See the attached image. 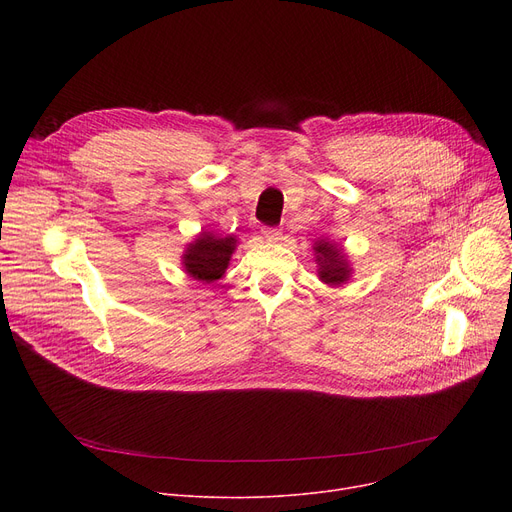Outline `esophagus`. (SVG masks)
I'll return each mask as SVG.
<instances>
[{"mask_svg":"<svg viewBox=\"0 0 512 512\" xmlns=\"http://www.w3.org/2000/svg\"><path fill=\"white\" fill-rule=\"evenodd\" d=\"M261 234H263V238H265L267 242H278L280 236H282V232H280L278 228H263Z\"/></svg>","mask_w":512,"mask_h":512,"instance_id":"1","label":"esophagus"}]
</instances>
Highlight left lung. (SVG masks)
Here are the masks:
<instances>
[{
  "label": "left lung",
  "instance_id": "8db88e82",
  "mask_svg": "<svg viewBox=\"0 0 512 512\" xmlns=\"http://www.w3.org/2000/svg\"><path fill=\"white\" fill-rule=\"evenodd\" d=\"M313 251L317 261V276L321 282H326L330 286H340L348 282L353 270L342 247H338L332 240L321 238L313 245Z\"/></svg>",
  "mask_w": 512,
  "mask_h": 512
}]
</instances>
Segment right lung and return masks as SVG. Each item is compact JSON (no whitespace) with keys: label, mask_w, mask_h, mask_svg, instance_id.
<instances>
[{"label":"right lung","mask_w":512,"mask_h":512,"mask_svg":"<svg viewBox=\"0 0 512 512\" xmlns=\"http://www.w3.org/2000/svg\"><path fill=\"white\" fill-rule=\"evenodd\" d=\"M236 249L234 236H215L211 232H201L182 255L184 272L199 282H215L226 274L230 257Z\"/></svg>","instance_id":"right-lung-1"}]
</instances>
